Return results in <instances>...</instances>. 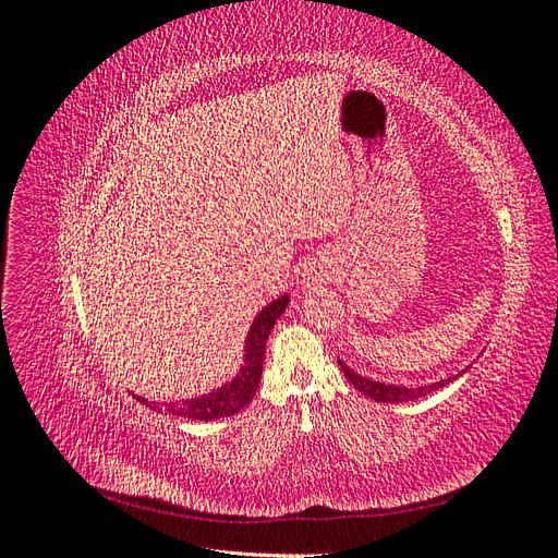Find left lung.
<instances>
[{
  "label": "left lung",
  "instance_id": "left-lung-1",
  "mask_svg": "<svg viewBox=\"0 0 558 558\" xmlns=\"http://www.w3.org/2000/svg\"><path fill=\"white\" fill-rule=\"evenodd\" d=\"M337 363H340L344 377L349 379V384H353L356 391H361L367 398H373L375 402H396V404L398 402H410V400H416V398H424L428 393L440 391V388L456 381L470 369V365H465L459 375H451V377L437 379V381H430V384H421V386H402V384H386V381L363 377V375L356 373V369H351L342 359H337Z\"/></svg>",
  "mask_w": 558,
  "mask_h": 558
}]
</instances>
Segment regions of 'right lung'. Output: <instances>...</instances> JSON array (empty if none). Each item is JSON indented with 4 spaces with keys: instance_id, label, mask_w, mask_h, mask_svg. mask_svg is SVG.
Segmentation results:
<instances>
[{
    "instance_id": "obj_1",
    "label": "right lung",
    "mask_w": 558,
    "mask_h": 558,
    "mask_svg": "<svg viewBox=\"0 0 558 558\" xmlns=\"http://www.w3.org/2000/svg\"><path fill=\"white\" fill-rule=\"evenodd\" d=\"M289 293H281L277 300L265 305L246 332L244 340V361L238 369V375L232 379H228L223 386L214 388V391H207L195 398H183L177 402H156L148 400L142 396H134L142 404L150 410L158 412H167L174 416H183L191 421H214V418H223V416H232L238 414L240 410H244L246 404L251 402V398L256 396V388L260 384V375H263V361H265V344L267 337L272 332L277 318L283 314V310L289 307Z\"/></svg>"
}]
</instances>
